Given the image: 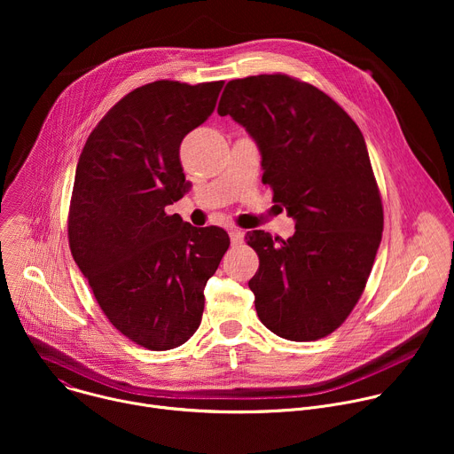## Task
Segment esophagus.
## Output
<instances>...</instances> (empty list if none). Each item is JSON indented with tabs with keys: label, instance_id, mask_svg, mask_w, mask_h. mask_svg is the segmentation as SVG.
Returning <instances> with one entry per match:
<instances>
[{
	"label": "esophagus",
	"instance_id": "34e87169",
	"mask_svg": "<svg viewBox=\"0 0 454 454\" xmlns=\"http://www.w3.org/2000/svg\"><path fill=\"white\" fill-rule=\"evenodd\" d=\"M228 233H230V239H231V244H233V246L242 244L244 233H242L239 228H230V230H228Z\"/></svg>",
	"mask_w": 454,
	"mask_h": 454
}]
</instances>
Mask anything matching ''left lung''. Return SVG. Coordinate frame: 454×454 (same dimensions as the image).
<instances>
[{"instance_id": "obj_1", "label": "left lung", "mask_w": 454, "mask_h": 454, "mask_svg": "<svg viewBox=\"0 0 454 454\" xmlns=\"http://www.w3.org/2000/svg\"><path fill=\"white\" fill-rule=\"evenodd\" d=\"M217 113L246 127L262 183L296 221L287 240L246 233L264 325L289 341L334 333L361 298L382 237L380 192L363 133L329 95L284 74L230 81Z\"/></svg>"}]
</instances>
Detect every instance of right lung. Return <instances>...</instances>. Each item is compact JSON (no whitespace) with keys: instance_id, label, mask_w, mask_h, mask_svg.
Wrapping results in <instances>:
<instances>
[{"instance_id":"obj_1","label":"right lung","mask_w":454,"mask_h":454,"mask_svg":"<svg viewBox=\"0 0 454 454\" xmlns=\"http://www.w3.org/2000/svg\"><path fill=\"white\" fill-rule=\"evenodd\" d=\"M224 81H156L116 102L81 153L68 240L113 327L149 350H170L198 331L205 286L230 237L193 228L165 207L186 181L183 138L215 109Z\"/></svg>"}]
</instances>
